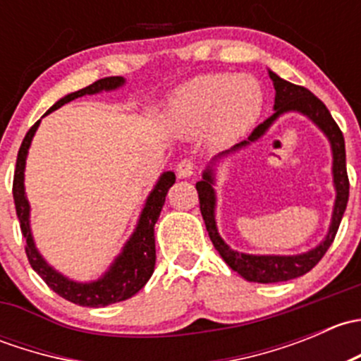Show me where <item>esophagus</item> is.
<instances>
[{"instance_id":"esophagus-1","label":"esophagus","mask_w":361,"mask_h":361,"mask_svg":"<svg viewBox=\"0 0 361 361\" xmlns=\"http://www.w3.org/2000/svg\"><path fill=\"white\" fill-rule=\"evenodd\" d=\"M194 169H195L194 162L185 159L176 166V174H178V178H190L192 174H194Z\"/></svg>"}]
</instances>
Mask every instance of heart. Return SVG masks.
Returning a JSON list of instances; mask_svg holds the SVG:
<instances>
[{
    "label": "heart",
    "mask_w": 361,
    "mask_h": 361,
    "mask_svg": "<svg viewBox=\"0 0 361 361\" xmlns=\"http://www.w3.org/2000/svg\"><path fill=\"white\" fill-rule=\"evenodd\" d=\"M264 110V92L248 75L209 73L178 87L166 118L181 136L206 133L211 147H228L250 133Z\"/></svg>",
    "instance_id": "obj_1"
}]
</instances>
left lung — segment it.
<instances>
[{
  "mask_svg": "<svg viewBox=\"0 0 361 361\" xmlns=\"http://www.w3.org/2000/svg\"><path fill=\"white\" fill-rule=\"evenodd\" d=\"M272 83H274V113L269 116L265 122H262L257 129L251 133V136L246 141H241L231 150H225L221 154L214 155L209 160L202 173V180L195 183L199 194V202H201V213L206 224V231L209 234L211 243L216 248L220 257L224 258L225 264L238 272L246 281L253 283H279L295 279L298 276H304L305 272L311 271L316 264L323 258L326 250L336 239V234L341 225L342 214H344L345 206H348L349 197V180L348 171H345V145L344 136L341 129L332 118L330 111L326 110L325 104L318 99L312 92L300 85H295L292 82H286L281 76L276 75L274 71L269 69ZM286 112H300L309 118L329 140L331 149L333 150V177L334 188H336V201L333 208V220L331 221L329 232L326 239L320 242L314 249L297 255H253L243 254L242 252L232 250L219 235L216 227V192L214 185L216 184V167L223 161L224 158L237 153L239 149H244L251 142H256L267 133V130L274 125L279 116Z\"/></svg>",
  "mask_w": 361,
  "mask_h": 361,
  "instance_id": "obj_1",
  "label": "left lung"
}]
</instances>
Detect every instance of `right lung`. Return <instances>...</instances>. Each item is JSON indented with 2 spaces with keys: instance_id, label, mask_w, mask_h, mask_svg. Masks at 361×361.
Segmentation results:
<instances>
[{
  "instance_id": "1",
  "label": "right lung",
  "mask_w": 361,
  "mask_h": 361,
  "mask_svg": "<svg viewBox=\"0 0 361 361\" xmlns=\"http://www.w3.org/2000/svg\"><path fill=\"white\" fill-rule=\"evenodd\" d=\"M126 83L123 76H108V78L97 80L92 85L85 87L76 92L66 94L61 97L45 115L56 111L57 108L64 106L69 101L82 96H94L99 92H111V90L120 89ZM43 115V116H45ZM39 122L35 123L25 134L23 145H20L19 155H17L16 174H13V201H16V211L20 221V231L25 239V253H27L31 267L42 276L43 281L50 286L57 295H61L73 304L83 305V307H104V305L122 302L136 295L148 283L155 269V232L154 227L157 224L160 211H162L164 202H166L167 190L174 185L176 176L173 171H164L159 176L157 183L154 185L152 192L145 201L143 209H141L137 224L134 227L133 234L127 239L122 251L115 257L110 267L104 271L97 279L92 281H75L68 278L63 272L54 269L49 262L43 258L36 248L35 238L31 231V206H29L27 195H25L24 187V171L25 159H27L29 147L38 130Z\"/></svg>"
}]
</instances>
